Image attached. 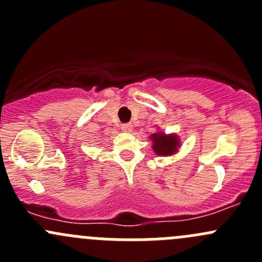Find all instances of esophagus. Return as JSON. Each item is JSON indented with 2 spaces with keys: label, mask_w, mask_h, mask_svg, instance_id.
<instances>
[{
  "label": "esophagus",
  "mask_w": 262,
  "mask_h": 262,
  "mask_svg": "<svg viewBox=\"0 0 262 262\" xmlns=\"http://www.w3.org/2000/svg\"><path fill=\"white\" fill-rule=\"evenodd\" d=\"M132 129H133L132 124H129V123L121 124V130L123 132H132Z\"/></svg>",
  "instance_id": "obj_1"
}]
</instances>
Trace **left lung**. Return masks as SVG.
Returning a JSON list of instances; mask_svg holds the SVG:
<instances>
[{
	"label": "left lung",
	"mask_w": 262,
	"mask_h": 262,
	"mask_svg": "<svg viewBox=\"0 0 262 262\" xmlns=\"http://www.w3.org/2000/svg\"><path fill=\"white\" fill-rule=\"evenodd\" d=\"M149 139L152 141V149L157 156H172L179 152L180 148V137L178 134H166L158 130L150 134Z\"/></svg>",
	"instance_id": "1"
}]
</instances>
